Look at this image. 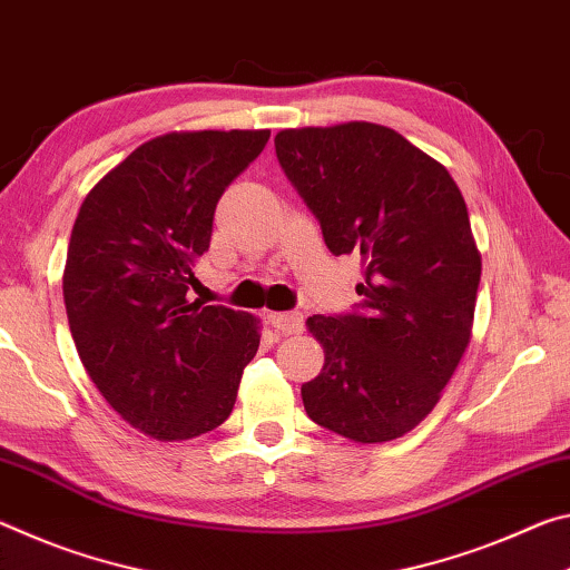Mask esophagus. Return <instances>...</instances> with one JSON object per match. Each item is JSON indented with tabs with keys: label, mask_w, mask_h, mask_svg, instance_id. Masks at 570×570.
Listing matches in <instances>:
<instances>
[{
	"label": "esophagus",
	"mask_w": 570,
	"mask_h": 570,
	"mask_svg": "<svg viewBox=\"0 0 570 570\" xmlns=\"http://www.w3.org/2000/svg\"><path fill=\"white\" fill-rule=\"evenodd\" d=\"M269 323H273L275 328H277V333H283V335H295V333H301V331H303V325H305L303 315L297 313V311H287V313H269Z\"/></svg>",
	"instance_id": "esophagus-1"
}]
</instances>
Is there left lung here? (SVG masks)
Instances as JSON below:
<instances>
[{
  "mask_svg": "<svg viewBox=\"0 0 570 570\" xmlns=\"http://www.w3.org/2000/svg\"><path fill=\"white\" fill-rule=\"evenodd\" d=\"M277 161L333 255L363 259L351 313L313 315L321 376L307 416L353 442H389L432 412L470 343L480 287L468 204L450 171L386 126L291 128Z\"/></svg>",
  "mask_w": 570,
  "mask_h": 570,
  "instance_id": "obj_1",
  "label": "left lung"
}]
</instances>
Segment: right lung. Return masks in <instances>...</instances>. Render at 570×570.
Masks as SVG:
<instances>
[{
  "instance_id": "1",
  "label": "right lung",
  "mask_w": 570,
  "mask_h": 570,
  "mask_svg": "<svg viewBox=\"0 0 570 570\" xmlns=\"http://www.w3.org/2000/svg\"><path fill=\"white\" fill-rule=\"evenodd\" d=\"M267 138L158 136L92 186L72 224L62 295L75 348L108 404L156 440L217 429L259 348L249 313L186 295L217 202Z\"/></svg>"
}]
</instances>
